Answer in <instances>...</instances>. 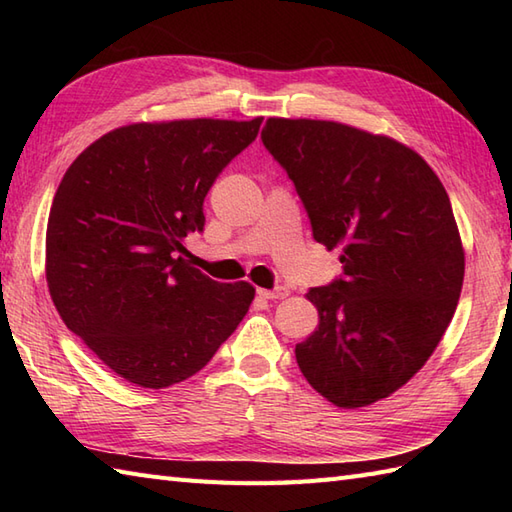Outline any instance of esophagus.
Instances as JSON below:
<instances>
[{"mask_svg": "<svg viewBox=\"0 0 512 512\" xmlns=\"http://www.w3.org/2000/svg\"><path fill=\"white\" fill-rule=\"evenodd\" d=\"M290 295V290L286 288V286H277V288H273V290H259V297H264V299H273V301H277V299H286Z\"/></svg>", "mask_w": 512, "mask_h": 512, "instance_id": "1", "label": "esophagus"}]
</instances>
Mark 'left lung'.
Listing matches in <instances>:
<instances>
[{
    "label": "left lung",
    "mask_w": 512,
    "mask_h": 512,
    "mask_svg": "<svg viewBox=\"0 0 512 512\" xmlns=\"http://www.w3.org/2000/svg\"><path fill=\"white\" fill-rule=\"evenodd\" d=\"M262 143L295 184L343 275L310 288L319 328L297 343L301 374L336 407L387 398L429 361L458 306L464 250L451 200L416 151L310 118H268Z\"/></svg>",
    "instance_id": "8db88e82"
}]
</instances>
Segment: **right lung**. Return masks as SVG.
Listing matches in <instances>:
<instances>
[{
    "label": "right lung",
    "instance_id": "add662e5",
    "mask_svg": "<svg viewBox=\"0 0 512 512\" xmlns=\"http://www.w3.org/2000/svg\"><path fill=\"white\" fill-rule=\"evenodd\" d=\"M262 121L118 127L65 171L46 231L50 297L129 383L162 389L198 374L248 312L255 288L193 268L184 237L204 231L206 193Z\"/></svg>",
    "mask_w": 512,
    "mask_h": 512
}]
</instances>
